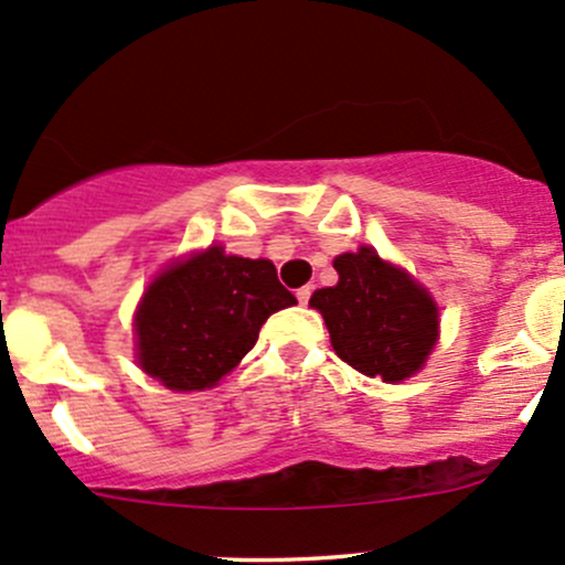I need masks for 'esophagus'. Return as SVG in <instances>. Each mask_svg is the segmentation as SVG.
<instances>
[{
  "instance_id": "1",
  "label": "esophagus",
  "mask_w": 565,
  "mask_h": 565,
  "mask_svg": "<svg viewBox=\"0 0 565 565\" xmlns=\"http://www.w3.org/2000/svg\"><path fill=\"white\" fill-rule=\"evenodd\" d=\"M311 292H315V289H311V287H300L298 289V292H295V295H298V300H300V303H309V300H311Z\"/></svg>"
}]
</instances>
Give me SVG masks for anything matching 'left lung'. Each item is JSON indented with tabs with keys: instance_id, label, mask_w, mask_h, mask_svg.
<instances>
[{
	"instance_id": "left-lung-1",
	"label": "left lung",
	"mask_w": 565,
	"mask_h": 565,
	"mask_svg": "<svg viewBox=\"0 0 565 565\" xmlns=\"http://www.w3.org/2000/svg\"><path fill=\"white\" fill-rule=\"evenodd\" d=\"M333 267L339 284L317 289L311 306L324 317L335 355L383 383L418 372L437 341L429 292L366 246L335 256Z\"/></svg>"
}]
</instances>
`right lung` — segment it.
<instances>
[{
  "instance_id": "add662e5",
  "label": "right lung",
  "mask_w": 565,
  "mask_h": 565,
  "mask_svg": "<svg viewBox=\"0 0 565 565\" xmlns=\"http://www.w3.org/2000/svg\"><path fill=\"white\" fill-rule=\"evenodd\" d=\"M267 259L210 246L163 270L136 311L139 366L172 391H202L230 374L276 311L295 306Z\"/></svg>"
}]
</instances>
